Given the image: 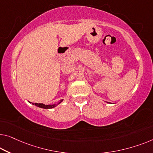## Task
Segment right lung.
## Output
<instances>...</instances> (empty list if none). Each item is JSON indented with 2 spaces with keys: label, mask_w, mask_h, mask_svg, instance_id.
Here are the masks:
<instances>
[{
  "label": "right lung",
  "mask_w": 153,
  "mask_h": 153,
  "mask_svg": "<svg viewBox=\"0 0 153 153\" xmlns=\"http://www.w3.org/2000/svg\"><path fill=\"white\" fill-rule=\"evenodd\" d=\"M62 100H61V101H60V102H59L58 104H60V102H62ZM58 104H53V105H45V104H43L32 103V104H33V105L37 106H38V107H40V108H46V109H47V108H53V107H55V106H56V105H58Z\"/></svg>",
  "instance_id": "add662e5"
}]
</instances>
